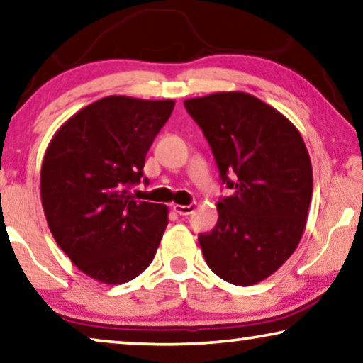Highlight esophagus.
I'll list each match as a JSON object with an SVG mask.
<instances>
[{
  "label": "esophagus",
  "instance_id": "esophagus-1",
  "mask_svg": "<svg viewBox=\"0 0 363 363\" xmlns=\"http://www.w3.org/2000/svg\"><path fill=\"white\" fill-rule=\"evenodd\" d=\"M172 210H174V212L179 213V215H191L194 210H196V205H194V203H191V205L174 203V205H172Z\"/></svg>",
  "mask_w": 363,
  "mask_h": 363
}]
</instances>
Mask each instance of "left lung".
<instances>
[{"instance_id":"1","label":"left lung","mask_w":363,"mask_h":363,"mask_svg":"<svg viewBox=\"0 0 363 363\" xmlns=\"http://www.w3.org/2000/svg\"><path fill=\"white\" fill-rule=\"evenodd\" d=\"M212 148L233 196L216 203L218 221L199 236L208 267L226 282H262L303 236L313 194L308 150L294 123L241 91L184 101Z\"/></svg>"}]
</instances>
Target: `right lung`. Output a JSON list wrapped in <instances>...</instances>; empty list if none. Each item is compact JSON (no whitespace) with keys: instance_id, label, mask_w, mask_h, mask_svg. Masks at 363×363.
I'll use <instances>...</instances> for the list:
<instances>
[{"instance_id":"add662e5","label":"right lung","mask_w":363,"mask_h":363,"mask_svg":"<svg viewBox=\"0 0 363 363\" xmlns=\"http://www.w3.org/2000/svg\"><path fill=\"white\" fill-rule=\"evenodd\" d=\"M172 109V99L107 96L69 117L48 143L40 169L48 228L97 282L138 277L158 250L167 207L137 202L128 189L142 179L145 156Z\"/></svg>"}]
</instances>
